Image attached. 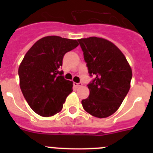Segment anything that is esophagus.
<instances>
[{"mask_svg": "<svg viewBox=\"0 0 153 153\" xmlns=\"http://www.w3.org/2000/svg\"><path fill=\"white\" fill-rule=\"evenodd\" d=\"M74 85L76 86V87H79V86H81L83 85V83L79 82V83H74Z\"/></svg>", "mask_w": 153, "mask_h": 153, "instance_id": "34e87169", "label": "esophagus"}]
</instances>
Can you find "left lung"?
<instances>
[{
  "label": "left lung",
  "instance_id": "left-lung-1",
  "mask_svg": "<svg viewBox=\"0 0 153 153\" xmlns=\"http://www.w3.org/2000/svg\"><path fill=\"white\" fill-rule=\"evenodd\" d=\"M90 76V95L82 100L83 109L98 118L117 111L130 88L132 70L117 46L105 39L92 36L78 40Z\"/></svg>",
  "mask_w": 153,
  "mask_h": 153
}]
</instances>
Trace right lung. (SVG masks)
<instances>
[{"label":"right lung","instance_id":"right-lung-1","mask_svg":"<svg viewBox=\"0 0 153 153\" xmlns=\"http://www.w3.org/2000/svg\"><path fill=\"white\" fill-rule=\"evenodd\" d=\"M79 45L76 40L49 36L36 41L18 69L23 95L33 111L47 117L59 113L73 91L60 70L65 53Z\"/></svg>","mask_w":153,"mask_h":153}]
</instances>
